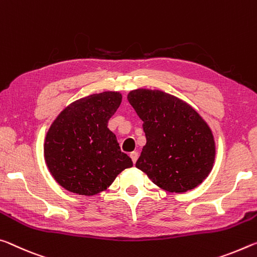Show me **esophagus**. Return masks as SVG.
Segmentation results:
<instances>
[{
	"label": "esophagus",
	"instance_id": "34e87169",
	"mask_svg": "<svg viewBox=\"0 0 257 257\" xmlns=\"http://www.w3.org/2000/svg\"><path fill=\"white\" fill-rule=\"evenodd\" d=\"M130 157H131V159H132V162L136 164V162L138 161V157H139V154L138 153H136V151H133V153H131L130 154Z\"/></svg>",
	"mask_w": 257,
	"mask_h": 257
}]
</instances>
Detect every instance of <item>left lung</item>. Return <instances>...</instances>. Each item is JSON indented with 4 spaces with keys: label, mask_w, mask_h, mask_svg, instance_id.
<instances>
[{
    "label": "left lung",
    "mask_w": 257,
    "mask_h": 257,
    "mask_svg": "<svg viewBox=\"0 0 257 257\" xmlns=\"http://www.w3.org/2000/svg\"><path fill=\"white\" fill-rule=\"evenodd\" d=\"M127 100L144 120L147 139L137 168L168 192H187L203 183L216 155L207 121L186 101L161 90L130 91Z\"/></svg>",
    "instance_id": "left-lung-1"
}]
</instances>
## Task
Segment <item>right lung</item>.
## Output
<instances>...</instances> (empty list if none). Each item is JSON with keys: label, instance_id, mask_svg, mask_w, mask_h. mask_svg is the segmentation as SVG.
Returning a JSON list of instances; mask_svg holds the SVG:
<instances>
[{"label": "right lung", "instance_id": "obj_1", "mask_svg": "<svg viewBox=\"0 0 257 257\" xmlns=\"http://www.w3.org/2000/svg\"><path fill=\"white\" fill-rule=\"evenodd\" d=\"M121 98L118 91L84 96L68 104L50 126L44 139V161L52 178L67 191L94 196L133 166L108 128Z\"/></svg>", "mask_w": 257, "mask_h": 257}]
</instances>
